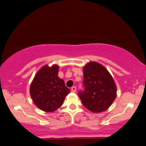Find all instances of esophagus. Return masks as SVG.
<instances>
[{
  "label": "esophagus",
  "mask_w": 146,
  "mask_h": 146,
  "mask_svg": "<svg viewBox=\"0 0 146 146\" xmlns=\"http://www.w3.org/2000/svg\"><path fill=\"white\" fill-rule=\"evenodd\" d=\"M71 91L73 92V93H75L76 92V87L75 86H73L71 88Z\"/></svg>",
  "instance_id": "obj_1"
}]
</instances>
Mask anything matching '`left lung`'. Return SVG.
Here are the masks:
<instances>
[{"label":"left lung","mask_w":146,"mask_h":146,"mask_svg":"<svg viewBox=\"0 0 146 146\" xmlns=\"http://www.w3.org/2000/svg\"><path fill=\"white\" fill-rule=\"evenodd\" d=\"M84 70V90L78 95L83 105L93 113L104 111L116 98L117 86L113 78L102 65L88 63Z\"/></svg>","instance_id":"left-lung-1"}]
</instances>
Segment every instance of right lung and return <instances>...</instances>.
I'll return each mask as SVG.
<instances>
[{
    "instance_id": "add662e5",
    "label": "right lung",
    "mask_w": 146,
    "mask_h": 146,
    "mask_svg": "<svg viewBox=\"0 0 146 146\" xmlns=\"http://www.w3.org/2000/svg\"><path fill=\"white\" fill-rule=\"evenodd\" d=\"M58 65L44 66L37 73L30 86L33 102L45 112H53L59 108L70 93L64 80L58 76Z\"/></svg>"
}]
</instances>
